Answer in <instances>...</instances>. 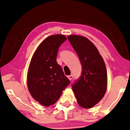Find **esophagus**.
<instances>
[{"label":"esophagus","instance_id":"1","mask_svg":"<svg viewBox=\"0 0 130 130\" xmlns=\"http://www.w3.org/2000/svg\"><path fill=\"white\" fill-rule=\"evenodd\" d=\"M73 75H70V76H67V77H68V79H69L70 80H72V79H73Z\"/></svg>","mask_w":130,"mask_h":130}]
</instances>
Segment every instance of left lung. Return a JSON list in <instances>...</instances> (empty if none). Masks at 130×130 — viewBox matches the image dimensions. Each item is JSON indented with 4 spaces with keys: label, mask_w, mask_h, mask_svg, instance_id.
Wrapping results in <instances>:
<instances>
[{
    "label": "left lung",
    "mask_w": 130,
    "mask_h": 130,
    "mask_svg": "<svg viewBox=\"0 0 130 130\" xmlns=\"http://www.w3.org/2000/svg\"><path fill=\"white\" fill-rule=\"evenodd\" d=\"M69 40L77 54L82 67L80 77L72 87L80 107L93 108L104 98L107 88V71L98 48L87 37L68 36Z\"/></svg>",
    "instance_id": "obj_1"
}]
</instances>
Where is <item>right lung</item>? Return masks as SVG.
Masks as SVG:
<instances>
[{
  "mask_svg": "<svg viewBox=\"0 0 130 130\" xmlns=\"http://www.w3.org/2000/svg\"><path fill=\"white\" fill-rule=\"evenodd\" d=\"M66 39L62 34L48 37L36 50L29 63L28 88L33 99L45 107L55 104L70 83L56 61L59 46Z\"/></svg>",
  "mask_w": 130,
  "mask_h": 130,
  "instance_id": "obj_1",
  "label": "right lung"
}]
</instances>
